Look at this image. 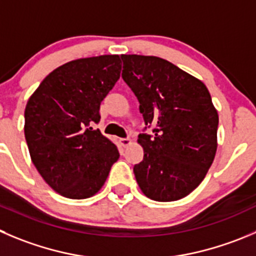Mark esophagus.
I'll list each match as a JSON object with an SVG mask.
<instances>
[{"mask_svg":"<svg viewBox=\"0 0 256 256\" xmlns=\"http://www.w3.org/2000/svg\"><path fill=\"white\" fill-rule=\"evenodd\" d=\"M119 143H120L122 147L126 148V147H128L130 143H132V140H130V138H120V140H119Z\"/></svg>","mask_w":256,"mask_h":256,"instance_id":"obj_1","label":"esophagus"}]
</instances>
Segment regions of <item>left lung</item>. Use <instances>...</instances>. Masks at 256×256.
Listing matches in <instances>:
<instances>
[{"instance_id": "1", "label": "left lung", "mask_w": 256, "mask_h": 256, "mask_svg": "<svg viewBox=\"0 0 256 256\" xmlns=\"http://www.w3.org/2000/svg\"><path fill=\"white\" fill-rule=\"evenodd\" d=\"M122 78L140 102L154 136H138L143 160L136 180L150 200L168 202L191 194L211 167L218 150V114L197 78L157 56L122 55Z\"/></svg>"}]
</instances>
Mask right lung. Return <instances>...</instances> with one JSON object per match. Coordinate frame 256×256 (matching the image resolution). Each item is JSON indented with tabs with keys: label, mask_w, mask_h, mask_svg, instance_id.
Returning <instances> with one entry per match:
<instances>
[{
	"label": "right lung",
	"mask_w": 256,
	"mask_h": 256,
	"mask_svg": "<svg viewBox=\"0 0 256 256\" xmlns=\"http://www.w3.org/2000/svg\"><path fill=\"white\" fill-rule=\"evenodd\" d=\"M118 55L82 58L51 72L28 99L25 138L34 166L68 198L92 197L103 187L116 146L92 124L120 76Z\"/></svg>",
	"instance_id": "obj_1"
}]
</instances>
